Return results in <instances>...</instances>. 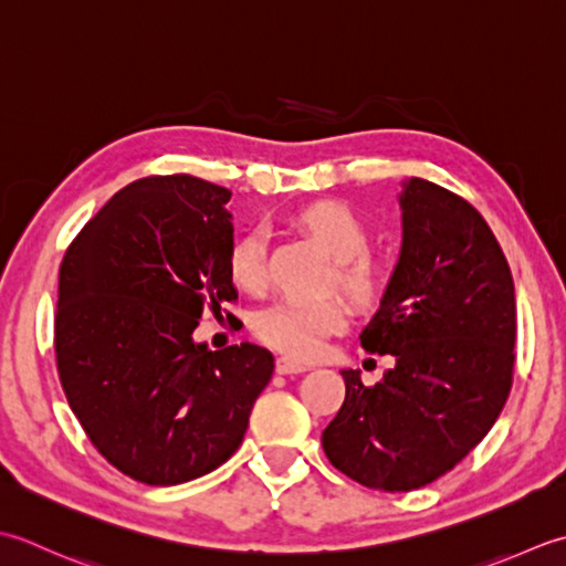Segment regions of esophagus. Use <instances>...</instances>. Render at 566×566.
Listing matches in <instances>:
<instances>
[{
	"label": "esophagus",
	"instance_id": "1",
	"mask_svg": "<svg viewBox=\"0 0 566 566\" xmlns=\"http://www.w3.org/2000/svg\"><path fill=\"white\" fill-rule=\"evenodd\" d=\"M310 364H303V361H297V359H293V356H279V359H275V371L279 374H303V371H310Z\"/></svg>",
	"mask_w": 566,
	"mask_h": 566
}]
</instances>
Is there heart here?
Here are the masks:
<instances>
[{
	"mask_svg": "<svg viewBox=\"0 0 566 566\" xmlns=\"http://www.w3.org/2000/svg\"><path fill=\"white\" fill-rule=\"evenodd\" d=\"M297 224L313 237L334 259V275L344 293L359 305H374L384 295L386 271L378 261L366 256L368 229L361 217L339 202H317L297 214ZM229 275L249 293H261L269 281L266 234L263 229H249L229 251ZM349 310L339 297L300 303V300H275L253 315L251 329L256 337L291 356H313L322 349L329 334L347 327Z\"/></svg>",
	"mask_w": 566,
	"mask_h": 566,
	"instance_id": "obj_1",
	"label": "heart"
}]
</instances>
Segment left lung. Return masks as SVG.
Instances as JSON below:
<instances>
[{"mask_svg":"<svg viewBox=\"0 0 566 566\" xmlns=\"http://www.w3.org/2000/svg\"><path fill=\"white\" fill-rule=\"evenodd\" d=\"M400 256L361 347L390 354L376 386L339 371L342 408L322 449L368 489L412 491L454 469L511 394L515 285L474 207L430 180H402Z\"/></svg>","mask_w":566,"mask_h":566,"instance_id":"obj_1","label":"left lung"}]
</instances>
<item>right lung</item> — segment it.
I'll return each instance as SVG.
<instances>
[{"label": "right lung", "mask_w": 566, "mask_h": 566, "mask_svg": "<svg viewBox=\"0 0 566 566\" xmlns=\"http://www.w3.org/2000/svg\"><path fill=\"white\" fill-rule=\"evenodd\" d=\"M227 188L154 176L122 188L61 263L57 376L90 442L122 474L176 486L232 457L273 376L256 344L210 352L200 317L229 300Z\"/></svg>", "instance_id": "obj_1"}]
</instances>
